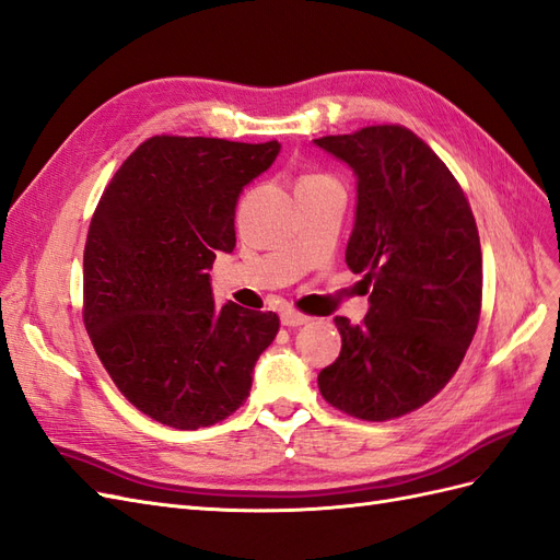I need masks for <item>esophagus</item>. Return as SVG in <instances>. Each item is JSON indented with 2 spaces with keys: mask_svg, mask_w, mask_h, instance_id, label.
I'll return each mask as SVG.
<instances>
[{
  "mask_svg": "<svg viewBox=\"0 0 560 560\" xmlns=\"http://www.w3.org/2000/svg\"><path fill=\"white\" fill-rule=\"evenodd\" d=\"M307 322H310V317H305V314H300V312H295V310H283V312H281V324L289 326V328L303 326V324H307Z\"/></svg>",
  "mask_w": 560,
  "mask_h": 560,
  "instance_id": "esophagus-1",
  "label": "esophagus"
}]
</instances>
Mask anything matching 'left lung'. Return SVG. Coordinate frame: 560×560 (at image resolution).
I'll use <instances>...</instances> for the list:
<instances>
[{
	"mask_svg": "<svg viewBox=\"0 0 560 560\" xmlns=\"http://www.w3.org/2000/svg\"><path fill=\"white\" fill-rule=\"evenodd\" d=\"M314 143L357 177L346 262L369 293L362 324L336 317L342 348L322 369L319 390L350 417L397 419L450 383L476 336V218L447 165L407 127L374 125Z\"/></svg>",
	"mask_w": 560,
	"mask_h": 560,
	"instance_id": "left-lung-1",
	"label": "left lung"
}]
</instances>
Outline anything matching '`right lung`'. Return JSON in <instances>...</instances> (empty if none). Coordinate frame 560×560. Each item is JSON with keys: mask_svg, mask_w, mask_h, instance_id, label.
<instances>
[{"mask_svg": "<svg viewBox=\"0 0 560 560\" xmlns=\"http://www.w3.org/2000/svg\"><path fill=\"white\" fill-rule=\"evenodd\" d=\"M279 151V141L151 137L98 200L84 328L118 390L158 423L196 430L234 413L277 338L275 312L214 305L208 271L236 246L243 186Z\"/></svg>", "mask_w": 560, "mask_h": 560, "instance_id": "right-lung-1", "label": "right lung"}]
</instances>
